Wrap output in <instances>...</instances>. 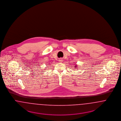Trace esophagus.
I'll use <instances>...</instances> for the list:
<instances>
[{"label": "esophagus", "instance_id": "obj_1", "mask_svg": "<svg viewBox=\"0 0 121 121\" xmlns=\"http://www.w3.org/2000/svg\"><path fill=\"white\" fill-rule=\"evenodd\" d=\"M59 62H62V59H60L59 60Z\"/></svg>", "mask_w": 121, "mask_h": 121}]
</instances>
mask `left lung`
<instances>
[{"label": "left lung", "instance_id": "left-lung-1", "mask_svg": "<svg viewBox=\"0 0 121 121\" xmlns=\"http://www.w3.org/2000/svg\"><path fill=\"white\" fill-rule=\"evenodd\" d=\"M77 67V66H75V67Z\"/></svg>", "mask_w": 121, "mask_h": 121}]
</instances>
